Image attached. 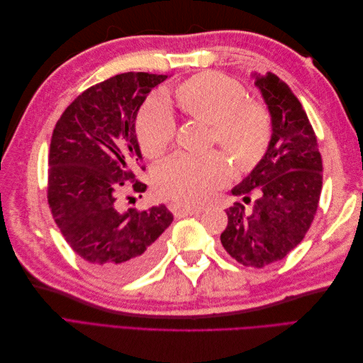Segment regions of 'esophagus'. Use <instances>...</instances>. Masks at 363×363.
<instances>
[{
    "label": "esophagus",
    "mask_w": 363,
    "mask_h": 363,
    "mask_svg": "<svg viewBox=\"0 0 363 363\" xmlns=\"http://www.w3.org/2000/svg\"><path fill=\"white\" fill-rule=\"evenodd\" d=\"M200 212H201V207L180 206V204H175L174 206L175 216H188V215H195V213H200Z\"/></svg>",
    "instance_id": "obj_1"
}]
</instances>
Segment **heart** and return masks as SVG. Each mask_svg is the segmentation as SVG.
Masks as SVG:
<instances>
[{
  "instance_id": "1",
  "label": "heart",
  "mask_w": 363,
  "mask_h": 363,
  "mask_svg": "<svg viewBox=\"0 0 363 363\" xmlns=\"http://www.w3.org/2000/svg\"><path fill=\"white\" fill-rule=\"evenodd\" d=\"M175 103L191 118L212 125V140L232 155L238 167L251 169L268 150L272 121L260 103L248 101L236 80L218 72H200L175 87ZM142 155L156 159L175 136L174 118L162 100L140 107L135 123ZM232 169L221 155L177 156L155 174V189L183 204H201L227 184Z\"/></svg>"
}]
</instances>
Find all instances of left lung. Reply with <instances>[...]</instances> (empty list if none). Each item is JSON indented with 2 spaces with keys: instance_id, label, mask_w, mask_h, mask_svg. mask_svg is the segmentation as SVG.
Returning <instances> with one entry per match:
<instances>
[{
  "instance_id": "left-lung-1",
  "label": "left lung",
  "mask_w": 363,
  "mask_h": 363,
  "mask_svg": "<svg viewBox=\"0 0 363 363\" xmlns=\"http://www.w3.org/2000/svg\"><path fill=\"white\" fill-rule=\"evenodd\" d=\"M252 77L271 113L272 135L265 156L232 191L247 204L252 196V207L227 208L221 244L242 265L263 268L286 257L309 230L323 188V159L289 86L271 72Z\"/></svg>"
}]
</instances>
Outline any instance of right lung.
I'll return each mask as SVG.
<instances>
[{
  "label": "right lung",
  "instance_id": "add662e5",
  "mask_svg": "<svg viewBox=\"0 0 363 363\" xmlns=\"http://www.w3.org/2000/svg\"><path fill=\"white\" fill-rule=\"evenodd\" d=\"M168 75L124 72L91 86L65 108L48 155V204L69 244L96 274L133 279L152 267L172 223L167 206L119 212L118 194L144 171L135 121L152 87ZM142 196V195H140Z\"/></svg>",
  "mask_w": 363,
  "mask_h": 363
}]
</instances>
